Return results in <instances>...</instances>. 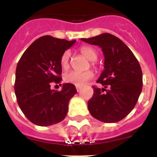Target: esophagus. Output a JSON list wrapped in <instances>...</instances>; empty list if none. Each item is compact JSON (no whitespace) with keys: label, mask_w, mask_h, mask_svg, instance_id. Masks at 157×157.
I'll list each match as a JSON object with an SVG mask.
<instances>
[{"label":"esophagus","mask_w":157,"mask_h":157,"mask_svg":"<svg viewBox=\"0 0 157 157\" xmlns=\"http://www.w3.org/2000/svg\"><path fill=\"white\" fill-rule=\"evenodd\" d=\"M81 88H82L81 86H76V90H77L78 92H79L80 90H81Z\"/></svg>","instance_id":"obj_1"}]
</instances>
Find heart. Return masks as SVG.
Instances as JSON below:
<instances>
[{
    "mask_svg": "<svg viewBox=\"0 0 157 157\" xmlns=\"http://www.w3.org/2000/svg\"><path fill=\"white\" fill-rule=\"evenodd\" d=\"M79 51L83 56H86L90 61H95L96 59H98V52L93 47L89 46V45H84L79 48ZM70 58L71 52L69 50L64 51L61 55L60 65H61L62 68L64 70H67L70 67ZM91 64L94 65V62H92ZM93 77H94V73L90 70L86 71L84 72L70 71L64 75V81L67 83L80 86L84 85L87 81L91 79Z\"/></svg>",
    "mask_w": 157,
    "mask_h": 157,
    "instance_id": "heart-1",
    "label": "heart"
}]
</instances>
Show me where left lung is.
<instances>
[{"label": "left lung", "instance_id": "8db88e82", "mask_svg": "<svg viewBox=\"0 0 157 157\" xmlns=\"http://www.w3.org/2000/svg\"><path fill=\"white\" fill-rule=\"evenodd\" d=\"M82 41L98 45L105 56V70L88 101L91 116L104 123L122 120L135 106L142 90V71L134 53L116 36L104 33Z\"/></svg>", "mask_w": 157, "mask_h": 157}]
</instances>
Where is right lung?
Listing matches in <instances>:
<instances>
[{"label":"right lung","instance_id":"obj_1","mask_svg":"<svg viewBox=\"0 0 157 157\" xmlns=\"http://www.w3.org/2000/svg\"><path fill=\"white\" fill-rule=\"evenodd\" d=\"M45 35L37 38L23 52L16 71L15 93L25 116L37 126L47 127L66 117L75 85L64 83L60 91L51 90L61 82L60 57L75 43Z\"/></svg>","mask_w":157,"mask_h":157}]
</instances>
